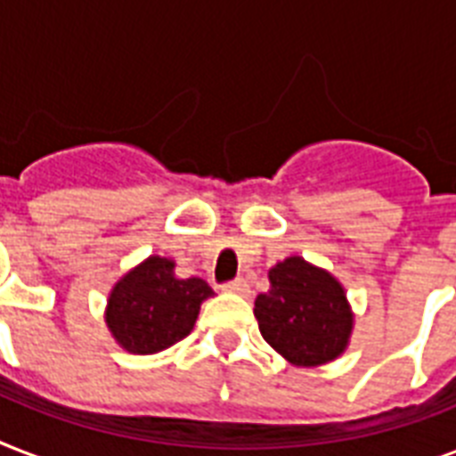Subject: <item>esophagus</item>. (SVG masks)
I'll return each mask as SVG.
<instances>
[{
	"instance_id": "1",
	"label": "esophagus",
	"mask_w": 456,
	"mask_h": 456,
	"mask_svg": "<svg viewBox=\"0 0 456 456\" xmlns=\"http://www.w3.org/2000/svg\"><path fill=\"white\" fill-rule=\"evenodd\" d=\"M222 291L227 293H239V296H248L250 286L246 279H234V281H227V284L222 286Z\"/></svg>"
}]
</instances>
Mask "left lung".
<instances>
[{"label":"left lung","mask_w":456,"mask_h":456,"mask_svg":"<svg viewBox=\"0 0 456 456\" xmlns=\"http://www.w3.org/2000/svg\"><path fill=\"white\" fill-rule=\"evenodd\" d=\"M263 338L296 367L336 360L353 333V310L336 277L303 257H286L270 270V291L253 310Z\"/></svg>","instance_id":"obj_1"}]
</instances>
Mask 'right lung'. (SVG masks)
<instances>
[{
  "label": "right lung",
  "mask_w": 456,
  "mask_h": 456,
  "mask_svg": "<svg viewBox=\"0 0 456 456\" xmlns=\"http://www.w3.org/2000/svg\"><path fill=\"white\" fill-rule=\"evenodd\" d=\"M210 296L203 279L175 277L172 260L151 256L113 286L106 324L127 353H160L191 333L200 303Z\"/></svg>",
  "instance_id": "right-lung-1"
}]
</instances>
